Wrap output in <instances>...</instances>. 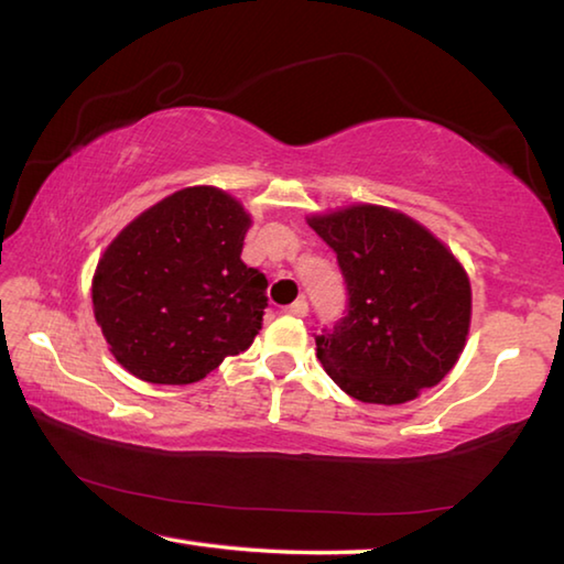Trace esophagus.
I'll return each instance as SVG.
<instances>
[{"label":"esophagus","mask_w":564,"mask_h":564,"mask_svg":"<svg viewBox=\"0 0 564 564\" xmlns=\"http://www.w3.org/2000/svg\"><path fill=\"white\" fill-rule=\"evenodd\" d=\"M285 313L293 315V317H305V315H308V303L295 301V303L289 305V308H285Z\"/></svg>","instance_id":"1"}]
</instances>
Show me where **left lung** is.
Returning <instances> with one entry per match:
<instances>
[{"label":"left lung","instance_id":"left-lung-1","mask_svg":"<svg viewBox=\"0 0 564 564\" xmlns=\"http://www.w3.org/2000/svg\"><path fill=\"white\" fill-rule=\"evenodd\" d=\"M337 253L347 315L315 335L333 382L365 404H404L454 370L470 327V281L452 249L406 214L380 204L313 214Z\"/></svg>","mask_w":564,"mask_h":564}]
</instances>
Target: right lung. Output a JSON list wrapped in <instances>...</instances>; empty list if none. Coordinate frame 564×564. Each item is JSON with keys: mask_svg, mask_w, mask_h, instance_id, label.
<instances>
[{"mask_svg": "<svg viewBox=\"0 0 564 564\" xmlns=\"http://www.w3.org/2000/svg\"><path fill=\"white\" fill-rule=\"evenodd\" d=\"M249 227L239 199L199 184L152 204L108 243L94 315L130 375L192 384L253 343L269 281L241 261Z\"/></svg>", "mask_w": 564, "mask_h": 564, "instance_id": "obj_1", "label": "right lung"}]
</instances>
